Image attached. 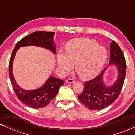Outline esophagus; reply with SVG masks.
<instances>
[{
  "label": "esophagus",
  "instance_id": "obj_1",
  "mask_svg": "<svg viewBox=\"0 0 135 135\" xmlns=\"http://www.w3.org/2000/svg\"><path fill=\"white\" fill-rule=\"evenodd\" d=\"M66 83H69V84H72L74 83V80L72 79H69L66 80Z\"/></svg>",
  "mask_w": 135,
  "mask_h": 135
}]
</instances>
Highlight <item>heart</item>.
<instances>
[{
    "label": "heart",
    "mask_w": 135,
    "mask_h": 135,
    "mask_svg": "<svg viewBox=\"0 0 135 135\" xmlns=\"http://www.w3.org/2000/svg\"><path fill=\"white\" fill-rule=\"evenodd\" d=\"M108 57L107 50L99 46L95 40L88 38H74L65 45V53L59 51L58 65L61 71L68 73L74 65L77 74L84 80L97 76L104 67Z\"/></svg>",
    "instance_id": "obj_1"
}]
</instances>
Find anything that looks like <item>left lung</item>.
<instances>
[{
    "instance_id": "left-lung-1",
    "label": "left lung",
    "mask_w": 135,
    "mask_h": 135,
    "mask_svg": "<svg viewBox=\"0 0 135 135\" xmlns=\"http://www.w3.org/2000/svg\"><path fill=\"white\" fill-rule=\"evenodd\" d=\"M112 65L116 66L118 70L117 80L112 86H106L103 82L107 68L97 77L84 83L83 93L78 96V98L89 109L99 110L107 107L118 98L122 89L126 76V64L121 49L114 41L110 44L109 65Z\"/></svg>"
}]
</instances>
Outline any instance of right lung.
I'll return each instance as SVG.
<instances>
[{
  "label": "right lung",
  "instance_id": "1",
  "mask_svg": "<svg viewBox=\"0 0 135 135\" xmlns=\"http://www.w3.org/2000/svg\"><path fill=\"white\" fill-rule=\"evenodd\" d=\"M55 32L37 31L25 37L17 43L14 48L9 65V75L15 94L22 103L33 108L46 107L56 96L59 89L65 82L55 77H49L42 86L34 90H25L16 83L13 73V64L16 53L20 47L35 46L49 49L55 54V45L53 37Z\"/></svg>",
  "mask_w": 135,
  "mask_h": 135
}]
</instances>
